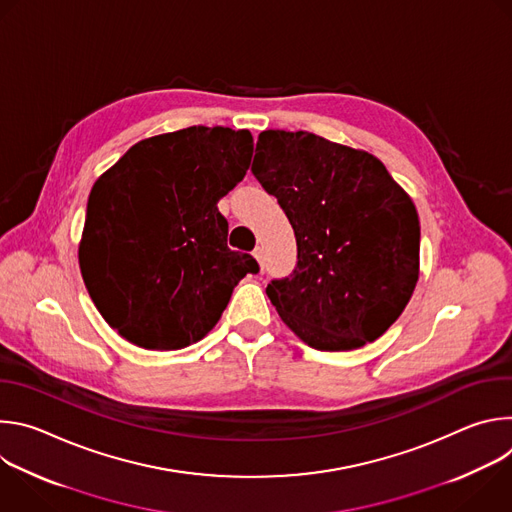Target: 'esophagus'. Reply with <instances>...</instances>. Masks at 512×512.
I'll list each match as a JSON object with an SVG mask.
<instances>
[{"label":"esophagus","mask_w":512,"mask_h":512,"mask_svg":"<svg viewBox=\"0 0 512 512\" xmlns=\"http://www.w3.org/2000/svg\"><path fill=\"white\" fill-rule=\"evenodd\" d=\"M253 257L257 259V263H259V267L263 269V249L261 247H257L255 251H253Z\"/></svg>","instance_id":"34e87169"}]
</instances>
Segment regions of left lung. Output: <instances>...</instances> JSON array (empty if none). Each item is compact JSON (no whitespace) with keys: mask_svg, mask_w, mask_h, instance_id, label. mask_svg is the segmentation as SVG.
<instances>
[{"mask_svg":"<svg viewBox=\"0 0 512 512\" xmlns=\"http://www.w3.org/2000/svg\"><path fill=\"white\" fill-rule=\"evenodd\" d=\"M251 170L298 243L294 273L267 285L283 324L328 352L383 336L419 279L411 196L373 154L310 131H261Z\"/></svg>","mask_w":512,"mask_h":512,"instance_id":"left-lung-1","label":"left lung"}]
</instances>
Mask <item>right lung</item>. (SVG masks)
<instances>
[{
    "instance_id": "obj_1",
    "label": "right lung",
    "mask_w": 512,
    "mask_h": 512,
    "mask_svg": "<svg viewBox=\"0 0 512 512\" xmlns=\"http://www.w3.org/2000/svg\"><path fill=\"white\" fill-rule=\"evenodd\" d=\"M251 158V131L194 125L137 141L97 178L79 267L119 336L148 350L190 346L221 320L235 285L259 271L227 247L229 223L216 206Z\"/></svg>"
}]
</instances>
